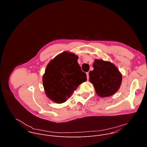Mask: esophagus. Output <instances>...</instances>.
Returning <instances> with one entry per match:
<instances>
[{
	"instance_id": "obj_1",
	"label": "esophagus",
	"mask_w": 147,
	"mask_h": 147,
	"mask_svg": "<svg viewBox=\"0 0 147 147\" xmlns=\"http://www.w3.org/2000/svg\"><path fill=\"white\" fill-rule=\"evenodd\" d=\"M87 80L89 79V73L88 72L87 73Z\"/></svg>"
}]
</instances>
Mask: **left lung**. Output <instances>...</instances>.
<instances>
[{
    "label": "left lung",
    "instance_id": "obj_1",
    "mask_svg": "<svg viewBox=\"0 0 147 147\" xmlns=\"http://www.w3.org/2000/svg\"><path fill=\"white\" fill-rule=\"evenodd\" d=\"M93 67L94 70L89 72V77L96 94L103 98L115 94L122 81V75L116 66L110 61L95 59Z\"/></svg>",
    "mask_w": 147,
    "mask_h": 147
}]
</instances>
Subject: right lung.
I'll return each mask as SVG.
<instances>
[{"label":"right lung","mask_w":147,"mask_h":147,"mask_svg":"<svg viewBox=\"0 0 147 147\" xmlns=\"http://www.w3.org/2000/svg\"><path fill=\"white\" fill-rule=\"evenodd\" d=\"M78 58L74 53L65 51L48 64L42 82L47 96L53 102H65L81 84L87 81L86 73L81 71Z\"/></svg>","instance_id":"add662e5"}]
</instances>
